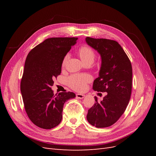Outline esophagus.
<instances>
[{
	"instance_id": "obj_1",
	"label": "esophagus",
	"mask_w": 156,
	"mask_h": 156,
	"mask_svg": "<svg viewBox=\"0 0 156 156\" xmlns=\"http://www.w3.org/2000/svg\"><path fill=\"white\" fill-rule=\"evenodd\" d=\"M76 97L79 99H83L84 97H85V95H84V94H77Z\"/></svg>"
}]
</instances>
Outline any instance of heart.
I'll list each match as a JSON object with an SVG mask.
<instances>
[{
	"mask_svg": "<svg viewBox=\"0 0 156 156\" xmlns=\"http://www.w3.org/2000/svg\"><path fill=\"white\" fill-rule=\"evenodd\" d=\"M79 55L84 63L93 62L95 58V53L93 49L87 45H83L79 49ZM70 57L69 54L66 55L62 62L64 67ZM92 81V77L88 74H74L68 79V85L75 90L82 91L85 89L87 84Z\"/></svg>",
	"mask_w": 156,
	"mask_h": 156,
	"instance_id": "heart-1",
	"label": "heart"
}]
</instances>
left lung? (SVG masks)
Wrapping results in <instances>:
<instances>
[{"mask_svg":"<svg viewBox=\"0 0 156 156\" xmlns=\"http://www.w3.org/2000/svg\"><path fill=\"white\" fill-rule=\"evenodd\" d=\"M87 44L97 51L101 59L99 76L94 81L95 91L107 92L103 100L88 111L87 119L98 128L114 124L128 105L132 88V67L121 45L115 40L87 37Z\"/></svg>","mask_w":156,"mask_h":156,"instance_id":"obj_1","label":"left lung"}]
</instances>
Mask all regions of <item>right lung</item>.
Segmentation results:
<instances>
[{
	"label": "right lung",
	"mask_w": 156,
	"mask_h": 156,
	"mask_svg": "<svg viewBox=\"0 0 156 156\" xmlns=\"http://www.w3.org/2000/svg\"><path fill=\"white\" fill-rule=\"evenodd\" d=\"M77 37H51L28 54L21 82V92L27 114L37 127L50 129L62 119L64 103L75 98L73 92L54 95L53 79L61 73L63 58Z\"/></svg>",
	"instance_id": "add662e5"
}]
</instances>
